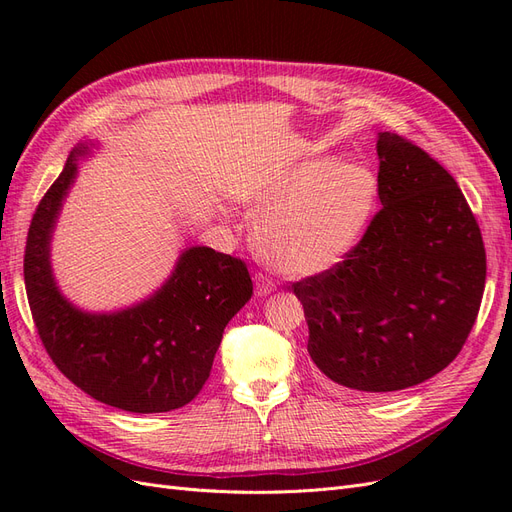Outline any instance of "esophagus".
<instances>
[{
  "instance_id": "esophagus-1",
  "label": "esophagus",
  "mask_w": 512,
  "mask_h": 512,
  "mask_svg": "<svg viewBox=\"0 0 512 512\" xmlns=\"http://www.w3.org/2000/svg\"><path fill=\"white\" fill-rule=\"evenodd\" d=\"M254 284H256V294H258V297H267V294H271L275 290V282L271 280V277H267L265 273H256L254 275Z\"/></svg>"
}]
</instances>
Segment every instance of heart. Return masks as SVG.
Instances as JSON below:
<instances>
[{"instance_id": "b5f03b06", "label": "heart", "mask_w": 512, "mask_h": 512, "mask_svg": "<svg viewBox=\"0 0 512 512\" xmlns=\"http://www.w3.org/2000/svg\"><path fill=\"white\" fill-rule=\"evenodd\" d=\"M378 181L359 162L309 160L247 196L262 215L254 230L258 256L286 275H316L342 262L374 213Z\"/></svg>"}]
</instances>
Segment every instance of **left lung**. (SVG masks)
<instances>
[{
    "label": "left lung",
    "instance_id": "left-lung-1",
    "mask_svg": "<svg viewBox=\"0 0 512 512\" xmlns=\"http://www.w3.org/2000/svg\"><path fill=\"white\" fill-rule=\"evenodd\" d=\"M382 209L335 267L294 282L307 352L337 389L378 397L455 361L483 299L487 256L466 196L427 151L378 134Z\"/></svg>",
    "mask_w": 512,
    "mask_h": 512
}]
</instances>
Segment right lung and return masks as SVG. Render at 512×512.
Segmentation results:
<instances>
[{
  "label": "right lung",
  "instance_id": "1",
  "mask_svg": "<svg viewBox=\"0 0 512 512\" xmlns=\"http://www.w3.org/2000/svg\"><path fill=\"white\" fill-rule=\"evenodd\" d=\"M76 147L32 218L25 245V290L42 344L57 369L89 397L126 412L181 408L211 374L226 324L252 299L241 258L190 247L168 282L134 307L87 314L68 303L51 271V235L76 177Z\"/></svg>",
  "mask_w": 512,
  "mask_h": 512
}]
</instances>
